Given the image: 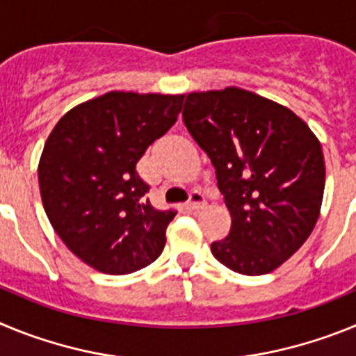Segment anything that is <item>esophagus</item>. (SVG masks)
Listing matches in <instances>:
<instances>
[{"label":"esophagus","mask_w":356,"mask_h":356,"mask_svg":"<svg viewBox=\"0 0 356 356\" xmlns=\"http://www.w3.org/2000/svg\"><path fill=\"white\" fill-rule=\"evenodd\" d=\"M205 205H207V201H205V197H203V194L193 193L191 194V197H188L187 209L188 210H201Z\"/></svg>","instance_id":"obj_1"}]
</instances>
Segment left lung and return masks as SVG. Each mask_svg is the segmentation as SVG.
Listing matches in <instances>:
<instances>
[{"label":"left lung","mask_w":356,"mask_h":356,"mask_svg":"<svg viewBox=\"0 0 356 356\" xmlns=\"http://www.w3.org/2000/svg\"><path fill=\"white\" fill-rule=\"evenodd\" d=\"M184 122L232 216L212 254L241 275L275 271L312 234L325 193L319 140L294 112L248 90L187 94Z\"/></svg>","instance_id":"8db88e82"}]
</instances>
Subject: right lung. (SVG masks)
<instances>
[{
	"label": "right lung",
	"instance_id": "right-lung-1",
	"mask_svg": "<svg viewBox=\"0 0 356 356\" xmlns=\"http://www.w3.org/2000/svg\"><path fill=\"white\" fill-rule=\"evenodd\" d=\"M181 103L184 96L108 92L69 110L44 144V210L65 246L97 271L128 275L162 253L176 213L151 207L135 168Z\"/></svg>",
	"mask_w": 356,
	"mask_h": 356
}]
</instances>
